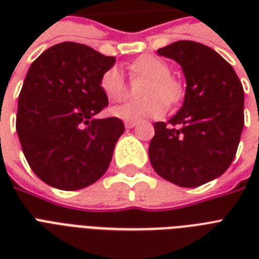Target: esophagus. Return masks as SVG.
I'll return each instance as SVG.
<instances>
[{
	"label": "esophagus",
	"instance_id": "obj_1",
	"mask_svg": "<svg viewBox=\"0 0 259 259\" xmlns=\"http://www.w3.org/2000/svg\"><path fill=\"white\" fill-rule=\"evenodd\" d=\"M137 123H138L137 121H125V126L127 127V129H132V127H134Z\"/></svg>",
	"mask_w": 259,
	"mask_h": 259
}]
</instances>
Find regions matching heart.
<instances>
[{
  "label": "heart",
  "mask_w": 259,
  "mask_h": 259,
  "mask_svg": "<svg viewBox=\"0 0 259 259\" xmlns=\"http://www.w3.org/2000/svg\"><path fill=\"white\" fill-rule=\"evenodd\" d=\"M132 72L150 79L144 90L142 101L125 102L111 109L114 117L123 121H141L145 118H160L168 105H176L184 94L179 80L170 76V67L156 56H142L132 64ZM102 93L111 102H119L127 94V84L119 67L113 66L102 74L99 82Z\"/></svg>",
  "instance_id": "heart-1"
}]
</instances>
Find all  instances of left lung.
Wrapping results in <instances>:
<instances>
[{
    "label": "left lung",
    "instance_id": "left-lung-1",
    "mask_svg": "<svg viewBox=\"0 0 259 259\" xmlns=\"http://www.w3.org/2000/svg\"><path fill=\"white\" fill-rule=\"evenodd\" d=\"M157 52L180 64L187 89L179 113L168 123H154L150 164L173 184L199 187L222 176L237 154L243 87L230 63L204 44L180 40Z\"/></svg>",
    "mask_w": 259,
    "mask_h": 259
}]
</instances>
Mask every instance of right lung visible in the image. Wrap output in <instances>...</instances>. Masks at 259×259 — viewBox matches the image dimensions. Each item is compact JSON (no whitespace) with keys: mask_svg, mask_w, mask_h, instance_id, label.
Masks as SVG:
<instances>
[{"mask_svg":"<svg viewBox=\"0 0 259 259\" xmlns=\"http://www.w3.org/2000/svg\"><path fill=\"white\" fill-rule=\"evenodd\" d=\"M114 63V56L66 41L30 64L18 95L16 130L30 169L46 184L76 191L109 168L125 125L95 115L109 105L99 82Z\"/></svg>","mask_w":259,"mask_h":259,"instance_id":"add662e5","label":"right lung"}]
</instances>
